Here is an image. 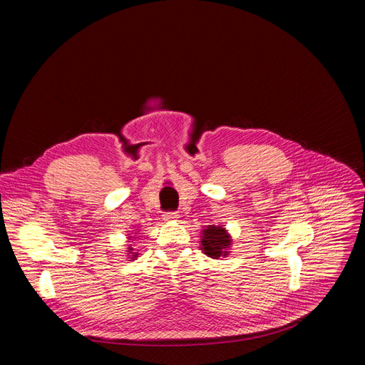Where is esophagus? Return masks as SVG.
<instances>
[{
	"instance_id": "1",
	"label": "esophagus",
	"mask_w": 365,
	"mask_h": 365,
	"mask_svg": "<svg viewBox=\"0 0 365 365\" xmlns=\"http://www.w3.org/2000/svg\"><path fill=\"white\" fill-rule=\"evenodd\" d=\"M175 219H178V213H176V212L164 213V220H175Z\"/></svg>"
}]
</instances>
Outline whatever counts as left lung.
I'll list each match as a JSON object with an SVG mask.
<instances>
[{
    "mask_svg": "<svg viewBox=\"0 0 365 365\" xmlns=\"http://www.w3.org/2000/svg\"><path fill=\"white\" fill-rule=\"evenodd\" d=\"M202 251L207 254L208 257L212 259H219V257H225L228 254V247L231 245V239L227 235V231L222 227H215V225H208L202 231Z\"/></svg>",
    "mask_w": 365,
    "mask_h": 365,
    "instance_id": "obj_1",
    "label": "left lung"
}]
</instances>
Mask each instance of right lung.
Wrapping results in <instances>:
<instances>
[{
	"label": "right lung",
	"mask_w": 365,
	"mask_h": 365,
	"mask_svg": "<svg viewBox=\"0 0 365 365\" xmlns=\"http://www.w3.org/2000/svg\"><path fill=\"white\" fill-rule=\"evenodd\" d=\"M129 250H132V248H129ZM135 257H137V256H135ZM132 259H134V257H132Z\"/></svg>",
	"instance_id": "right-lung-1"
}]
</instances>
